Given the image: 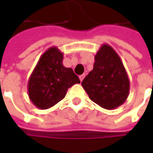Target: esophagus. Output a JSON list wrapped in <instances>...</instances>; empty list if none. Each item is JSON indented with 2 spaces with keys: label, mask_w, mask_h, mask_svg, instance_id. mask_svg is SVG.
<instances>
[{
  "label": "esophagus",
  "mask_w": 153,
  "mask_h": 153,
  "mask_svg": "<svg viewBox=\"0 0 153 153\" xmlns=\"http://www.w3.org/2000/svg\"><path fill=\"white\" fill-rule=\"evenodd\" d=\"M84 77H85V74H81V75H79V79H80V81H82L83 80V79H84Z\"/></svg>",
  "instance_id": "esophagus-1"
}]
</instances>
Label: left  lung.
Masks as SVG:
<instances>
[{
	"label": "left lung",
	"mask_w": 153,
	"mask_h": 153,
	"mask_svg": "<svg viewBox=\"0 0 153 153\" xmlns=\"http://www.w3.org/2000/svg\"><path fill=\"white\" fill-rule=\"evenodd\" d=\"M81 85L94 103L107 110L123 105L130 88L120 57L108 44L100 47L95 56L93 70L85 77Z\"/></svg>",
	"instance_id": "obj_1"
}]
</instances>
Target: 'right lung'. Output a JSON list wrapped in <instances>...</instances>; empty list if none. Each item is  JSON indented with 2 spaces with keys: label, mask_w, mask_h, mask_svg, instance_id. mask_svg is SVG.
Instances as JSON below:
<instances>
[{
  "label": "right lung",
  "mask_w": 153,
  "mask_h": 153,
  "mask_svg": "<svg viewBox=\"0 0 153 153\" xmlns=\"http://www.w3.org/2000/svg\"><path fill=\"white\" fill-rule=\"evenodd\" d=\"M64 54L51 47L42 55L28 80V96L39 109L45 110L65 98L73 85L80 83L72 68L63 65Z\"/></svg>",
  "instance_id": "obj_1"
}]
</instances>
